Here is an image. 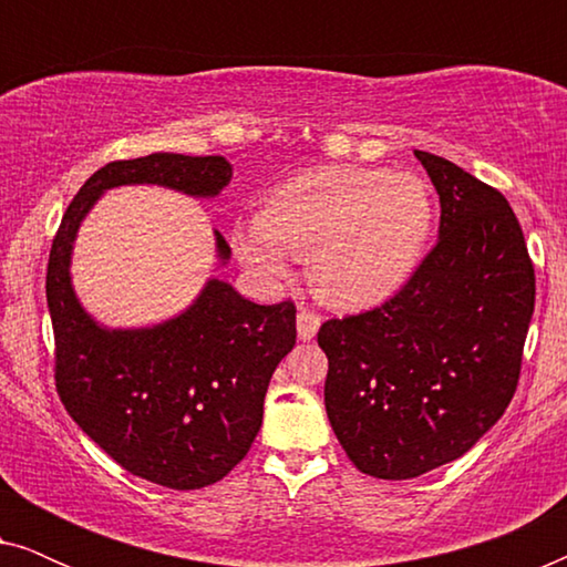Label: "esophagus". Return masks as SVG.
I'll list each match as a JSON object with an SVG mask.
<instances>
[{
	"mask_svg": "<svg viewBox=\"0 0 567 567\" xmlns=\"http://www.w3.org/2000/svg\"><path fill=\"white\" fill-rule=\"evenodd\" d=\"M317 330H320V317H317L315 312H309V309H299V315H297L299 340H312L317 336Z\"/></svg>",
	"mask_w": 567,
	"mask_h": 567,
	"instance_id": "obj_1",
	"label": "esophagus"
}]
</instances>
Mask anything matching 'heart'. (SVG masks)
<instances>
[{"mask_svg": "<svg viewBox=\"0 0 567 567\" xmlns=\"http://www.w3.org/2000/svg\"><path fill=\"white\" fill-rule=\"evenodd\" d=\"M433 200L421 177L371 167H317L278 185L258 219L229 231L255 276L284 281L291 255L324 305L363 309L398 293L423 258Z\"/></svg>", "mask_w": 567, "mask_h": 567, "instance_id": "b5f03b06", "label": "heart"}]
</instances>
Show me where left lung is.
Wrapping results in <instances>:
<instances>
[{"label": "left lung", "mask_w": 567, "mask_h": 567, "mask_svg": "<svg viewBox=\"0 0 567 567\" xmlns=\"http://www.w3.org/2000/svg\"><path fill=\"white\" fill-rule=\"evenodd\" d=\"M439 193V243L371 312L328 320L324 410L361 472L410 480L467 454L516 392L534 268L508 200L415 152Z\"/></svg>", "instance_id": "1"}]
</instances>
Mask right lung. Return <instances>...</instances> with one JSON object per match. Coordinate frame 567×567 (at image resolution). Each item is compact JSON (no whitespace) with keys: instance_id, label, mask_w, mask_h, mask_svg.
<instances>
[{"instance_id":"1","label":"right lung","mask_w":567,"mask_h":567,"mask_svg":"<svg viewBox=\"0 0 567 567\" xmlns=\"http://www.w3.org/2000/svg\"><path fill=\"white\" fill-rule=\"evenodd\" d=\"M229 181L231 165L219 154L154 152L100 167L69 204L45 274L66 413L123 470L173 491L212 485L250 452L270 377L297 343V307L255 305L212 276L183 312L111 328L76 297L74 243L107 190L157 185L216 198ZM214 250L216 266H227L231 250L216 229Z\"/></svg>"}]
</instances>
